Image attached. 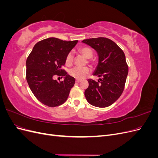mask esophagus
Returning <instances> with one entry per match:
<instances>
[{"instance_id": "esophagus-1", "label": "esophagus", "mask_w": 158, "mask_h": 158, "mask_svg": "<svg viewBox=\"0 0 158 158\" xmlns=\"http://www.w3.org/2000/svg\"><path fill=\"white\" fill-rule=\"evenodd\" d=\"M79 82H80V80H76V83H79Z\"/></svg>"}]
</instances>
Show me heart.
<instances>
[{
    "label": "heart",
    "instance_id": "heart-1",
    "mask_svg": "<svg viewBox=\"0 0 158 158\" xmlns=\"http://www.w3.org/2000/svg\"><path fill=\"white\" fill-rule=\"evenodd\" d=\"M78 52L82 55L84 58L89 59H91L93 56V51L92 49H89V47H83L79 49ZM74 56L72 52H69V53L66 55V59H65V64L66 66H70L73 63ZM89 69L88 67L84 68H79V67H75L69 71V74L76 79L81 80L83 79L85 76H86L89 73Z\"/></svg>",
    "mask_w": 158,
    "mask_h": 158
}]
</instances>
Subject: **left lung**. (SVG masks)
Instances as JSON below:
<instances>
[{"mask_svg": "<svg viewBox=\"0 0 158 158\" xmlns=\"http://www.w3.org/2000/svg\"><path fill=\"white\" fill-rule=\"evenodd\" d=\"M82 43L96 51L98 63L93 73L98 82L88 80L84 95L87 102L97 107L111 106L122 94L128 73L125 53L112 40L106 37L84 40Z\"/></svg>", "mask_w": 158, "mask_h": 158, "instance_id": "left-lung-1", "label": "left lung"}]
</instances>
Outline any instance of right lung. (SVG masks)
Segmentation results:
<instances>
[{"mask_svg": "<svg viewBox=\"0 0 158 158\" xmlns=\"http://www.w3.org/2000/svg\"><path fill=\"white\" fill-rule=\"evenodd\" d=\"M78 40L66 41L49 37L34 45L26 60V80L35 97L43 104L56 107L67 99L74 78L62 69L66 56ZM55 75L64 77L59 83L54 79Z\"/></svg>", "mask_w": 158, "mask_h": 158, "instance_id": "1", "label": "right lung"}]
</instances>
